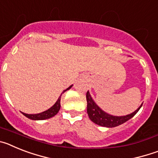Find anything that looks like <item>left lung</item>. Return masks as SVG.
<instances>
[{
	"label": "left lung",
	"instance_id": "8db88e82",
	"mask_svg": "<svg viewBox=\"0 0 158 158\" xmlns=\"http://www.w3.org/2000/svg\"><path fill=\"white\" fill-rule=\"evenodd\" d=\"M86 100H87V113L89 118L94 123L97 124L99 126L105 127H115L119 126L121 124L124 123L131 119L132 117L135 116L142 106V104L136 111L131 113L129 115H123V116H115L103 111L95 103V101L92 98L91 95L89 94V91L86 93Z\"/></svg>",
	"mask_w": 158,
	"mask_h": 158
}]
</instances>
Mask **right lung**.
Segmentation results:
<instances>
[{
	"label": "right lung",
	"mask_w": 158,
	"mask_h": 158,
	"mask_svg": "<svg viewBox=\"0 0 158 158\" xmlns=\"http://www.w3.org/2000/svg\"><path fill=\"white\" fill-rule=\"evenodd\" d=\"M72 86L73 85L69 86L68 89L64 90V91L62 92V93H65L66 90H69V89H71ZM62 94H61V96L58 97L56 103H55L52 107H50L48 110H47V111H43V112L41 113H39V114H26V113H23V112H22V114H23V115H25L27 118H30V119H32V120H44V119H47V118H51V117L54 116V115H56L57 113L59 111L60 107H61V104H60V102H61V96H62Z\"/></svg>",
	"instance_id": "obj_1"
}]
</instances>
